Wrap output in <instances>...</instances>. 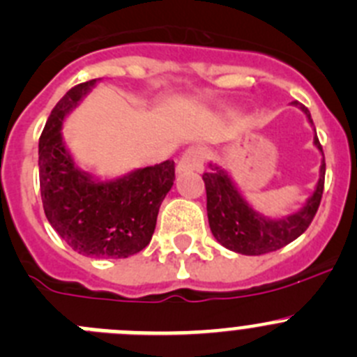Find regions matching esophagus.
Instances as JSON below:
<instances>
[{
	"instance_id": "34e87169",
	"label": "esophagus",
	"mask_w": 357,
	"mask_h": 357,
	"mask_svg": "<svg viewBox=\"0 0 357 357\" xmlns=\"http://www.w3.org/2000/svg\"><path fill=\"white\" fill-rule=\"evenodd\" d=\"M206 160V151L204 148H188L179 158L178 165H176V171L178 172H192V171H201L202 165H204Z\"/></svg>"
}]
</instances>
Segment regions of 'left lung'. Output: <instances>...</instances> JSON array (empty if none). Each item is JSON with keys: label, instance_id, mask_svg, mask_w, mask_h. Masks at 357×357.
<instances>
[{"label": "left lung", "instance_id": "obj_1", "mask_svg": "<svg viewBox=\"0 0 357 357\" xmlns=\"http://www.w3.org/2000/svg\"><path fill=\"white\" fill-rule=\"evenodd\" d=\"M294 103L305 111L310 123H314L308 109L301 103ZM315 146L322 151L317 137H315ZM324 174L326 163L322 162L317 190L301 211L284 220H269L255 213L246 204L224 169L211 165V171L204 172L202 179L206 185L208 220L213 236L225 248L243 255H262L284 248L285 245L299 238L312 224L321 206L322 192H324Z\"/></svg>", "mask_w": 357, "mask_h": 357}]
</instances>
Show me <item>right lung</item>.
<instances>
[{
	"label": "right lung",
	"instance_id": "add662e5",
	"mask_svg": "<svg viewBox=\"0 0 357 357\" xmlns=\"http://www.w3.org/2000/svg\"><path fill=\"white\" fill-rule=\"evenodd\" d=\"M96 79L73 86L52 109L38 144L40 194L49 224L75 252L96 259H126L149 245L162 201L174 183L165 160L114 181L100 183L73 165L61 123Z\"/></svg>",
	"mask_w": 357,
	"mask_h": 357
}]
</instances>
